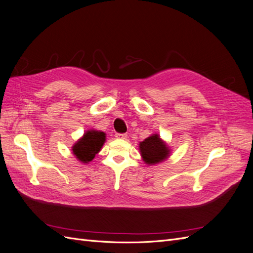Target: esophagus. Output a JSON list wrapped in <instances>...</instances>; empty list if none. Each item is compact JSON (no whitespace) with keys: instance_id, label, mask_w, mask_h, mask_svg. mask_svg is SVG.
Masks as SVG:
<instances>
[{"instance_id":"1","label":"esophagus","mask_w":253,"mask_h":253,"mask_svg":"<svg viewBox=\"0 0 253 253\" xmlns=\"http://www.w3.org/2000/svg\"><path fill=\"white\" fill-rule=\"evenodd\" d=\"M115 137H116L117 139H126L127 138V135L126 134H119V133H117L116 135H115Z\"/></svg>"}]
</instances>
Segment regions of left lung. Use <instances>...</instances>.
I'll return each mask as SVG.
<instances>
[{"label":"left lung","instance_id":"left-lung-1","mask_svg":"<svg viewBox=\"0 0 253 253\" xmlns=\"http://www.w3.org/2000/svg\"><path fill=\"white\" fill-rule=\"evenodd\" d=\"M139 151L143 162L150 166L163 163L170 156L171 153L170 148L158 134H152L141 141L139 143Z\"/></svg>","mask_w":253,"mask_h":253}]
</instances>
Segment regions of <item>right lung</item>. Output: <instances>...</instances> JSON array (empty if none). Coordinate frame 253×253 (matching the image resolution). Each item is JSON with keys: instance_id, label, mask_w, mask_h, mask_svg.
Returning a JSON list of instances; mask_svg holds the SVG:
<instances>
[{"instance_id": "right-lung-1", "label": "right lung", "mask_w": 253, "mask_h": 253, "mask_svg": "<svg viewBox=\"0 0 253 253\" xmlns=\"http://www.w3.org/2000/svg\"><path fill=\"white\" fill-rule=\"evenodd\" d=\"M105 133L96 129H88L76 142L73 148V154L82 164H88L100 152L105 142Z\"/></svg>"}]
</instances>
